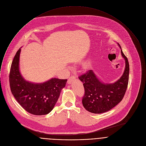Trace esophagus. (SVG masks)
Returning <instances> with one entry per match:
<instances>
[{
    "label": "esophagus",
    "instance_id": "1",
    "mask_svg": "<svg viewBox=\"0 0 146 146\" xmlns=\"http://www.w3.org/2000/svg\"><path fill=\"white\" fill-rule=\"evenodd\" d=\"M74 79H75V77L74 76H70V78H69V79H68V80H67L68 84H71Z\"/></svg>",
    "mask_w": 146,
    "mask_h": 146
}]
</instances>
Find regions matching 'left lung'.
Returning a JSON list of instances; mask_svg holds the SVG:
<instances>
[{
	"mask_svg": "<svg viewBox=\"0 0 146 146\" xmlns=\"http://www.w3.org/2000/svg\"><path fill=\"white\" fill-rule=\"evenodd\" d=\"M121 52L125 60V68L122 76L114 83L101 82L92 70H89L79 77L83 83L85 91L82 98L83 105L88 111L95 114L108 111L124 97L129 83V63L122 50Z\"/></svg>",
	"mask_w": 146,
	"mask_h": 146,
	"instance_id": "left-lung-1",
	"label": "left lung"
}]
</instances>
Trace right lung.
<instances>
[{
  "mask_svg": "<svg viewBox=\"0 0 146 146\" xmlns=\"http://www.w3.org/2000/svg\"><path fill=\"white\" fill-rule=\"evenodd\" d=\"M21 48L17 51L11 66L9 80L11 92L19 104L28 113L41 115L54 108L67 79L52 78L41 83L24 79L19 70Z\"/></svg>",
  "mask_w": 146,
  "mask_h": 146,
  "instance_id": "1",
  "label": "right lung"
}]
</instances>
